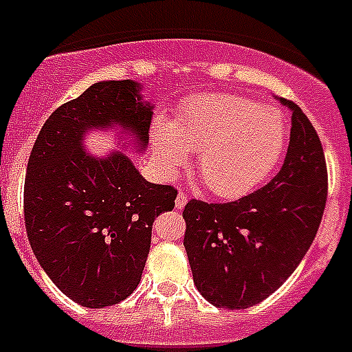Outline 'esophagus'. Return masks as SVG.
<instances>
[{
	"label": "esophagus",
	"mask_w": 352,
	"mask_h": 352,
	"mask_svg": "<svg viewBox=\"0 0 352 352\" xmlns=\"http://www.w3.org/2000/svg\"><path fill=\"white\" fill-rule=\"evenodd\" d=\"M186 202H188V195H186L184 191H179V195H177L175 199V208L182 209L186 206Z\"/></svg>",
	"instance_id": "esophagus-1"
}]
</instances>
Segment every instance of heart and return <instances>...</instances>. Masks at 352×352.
<instances>
[{
  "mask_svg": "<svg viewBox=\"0 0 352 352\" xmlns=\"http://www.w3.org/2000/svg\"><path fill=\"white\" fill-rule=\"evenodd\" d=\"M288 123L283 112L236 94H202L184 105L175 123L159 120L153 148L162 168L175 173L199 152L197 168L209 191L221 199L250 193L285 152Z\"/></svg>",
  "mask_w": 352,
  "mask_h": 352,
  "instance_id": "1",
  "label": "heart"
}]
</instances>
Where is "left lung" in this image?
<instances>
[{"mask_svg":"<svg viewBox=\"0 0 352 352\" xmlns=\"http://www.w3.org/2000/svg\"><path fill=\"white\" fill-rule=\"evenodd\" d=\"M292 111L283 168L261 190L234 202L191 199L184 247L197 290L227 309L259 304L294 274L311 247L327 200V166L318 134L300 107Z\"/></svg>","mask_w":352,"mask_h":352,"instance_id":"1","label":"left lung"}]
</instances>
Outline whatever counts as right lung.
<instances>
[{"label": "right lung", "mask_w": 352, "mask_h": 352, "mask_svg": "<svg viewBox=\"0 0 352 352\" xmlns=\"http://www.w3.org/2000/svg\"><path fill=\"white\" fill-rule=\"evenodd\" d=\"M132 80L98 82L41 129L25 179V226L35 258L58 290L84 308H105L138 288L152 223L175 208L173 186L152 184L121 152L96 159L84 132L120 123L148 143L150 103Z\"/></svg>", "instance_id": "right-lung-1"}]
</instances>
